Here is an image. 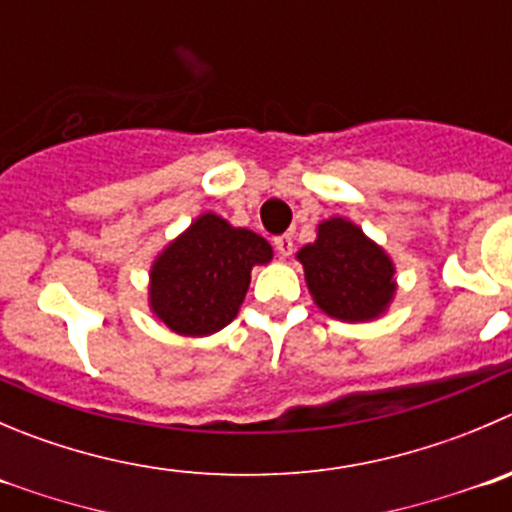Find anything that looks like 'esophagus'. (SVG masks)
<instances>
[{"instance_id": "esophagus-1", "label": "esophagus", "mask_w": 512, "mask_h": 512, "mask_svg": "<svg viewBox=\"0 0 512 512\" xmlns=\"http://www.w3.org/2000/svg\"><path fill=\"white\" fill-rule=\"evenodd\" d=\"M274 246H276V251L281 253V256H291V251H294V238L289 236V233H284V236H276L274 238Z\"/></svg>"}]
</instances>
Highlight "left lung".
Masks as SVG:
<instances>
[{"label":"left lung","instance_id":"1","mask_svg":"<svg viewBox=\"0 0 512 512\" xmlns=\"http://www.w3.org/2000/svg\"><path fill=\"white\" fill-rule=\"evenodd\" d=\"M296 259L316 306L332 319L372 321L392 304V259L347 218L319 223L316 241L306 243Z\"/></svg>","mask_w":512,"mask_h":512}]
</instances>
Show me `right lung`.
Listing matches in <instances>:
<instances>
[{
	"label": "right lung",
	"instance_id": "1",
	"mask_svg": "<svg viewBox=\"0 0 512 512\" xmlns=\"http://www.w3.org/2000/svg\"><path fill=\"white\" fill-rule=\"evenodd\" d=\"M274 259L269 241L203 213L163 248L150 269V309L183 337H208L236 319L256 264Z\"/></svg>",
	"mask_w": 512,
	"mask_h": 512
}]
</instances>
